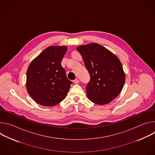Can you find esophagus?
<instances>
[{
	"label": "esophagus",
	"mask_w": 155,
	"mask_h": 155,
	"mask_svg": "<svg viewBox=\"0 0 155 155\" xmlns=\"http://www.w3.org/2000/svg\"><path fill=\"white\" fill-rule=\"evenodd\" d=\"M79 82H80V81H79V80L77 79V78H76V79H75V80H74V83L75 84H78V83H79Z\"/></svg>",
	"instance_id": "34e87169"
}]
</instances>
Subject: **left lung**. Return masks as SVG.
I'll use <instances>...</instances> for the list:
<instances>
[{"label":"left lung","mask_w":155,"mask_h":155,"mask_svg":"<svg viewBox=\"0 0 155 155\" xmlns=\"http://www.w3.org/2000/svg\"><path fill=\"white\" fill-rule=\"evenodd\" d=\"M90 75L86 86L87 96L91 102L105 105L121 91L125 74L119 59L97 43H90L77 48Z\"/></svg>","instance_id":"1"}]
</instances>
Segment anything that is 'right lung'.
<instances>
[{"mask_svg":"<svg viewBox=\"0 0 155 155\" xmlns=\"http://www.w3.org/2000/svg\"><path fill=\"white\" fill-rule=\"evenodd\" d=\"M67 50L66 46L49 47L29 65L26 73L27 91L38 104L54 106L67 96L72 82L66 77L61 65Z\"/></svg>","mask_w":155,"mask_h":155,"instance_id":"1","label":"right lung"}]
</instances>
